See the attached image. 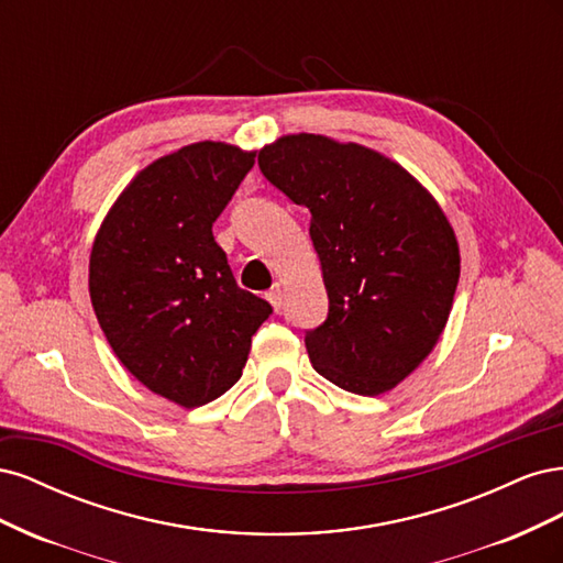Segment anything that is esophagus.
<instances>
[{"label":"esophagus","instance_id":"34e87169","mask_svg":"<svg viewBox=\"0 0 563 563\" xmlns=\"http://www.w3.org/2000/svg\"><path fill=\"white\" fill-rule=\"evenodd\" d=\"M265 298L269 300V305H272V308H275V310L279 312V310H282V302H284V291H282V284L277 282L275 286H272V288H269V291L265 294Z\"/></svg>","mask_w":563,"mask_h":563}]
</instances>
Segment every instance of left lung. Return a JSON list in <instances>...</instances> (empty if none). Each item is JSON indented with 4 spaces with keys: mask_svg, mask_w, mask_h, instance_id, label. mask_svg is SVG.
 Instances as JSON below:
<instances>
[{
    "mask_svg": "<svg viewBox=\"0 0 563 563\" xmlns=\"http://www.w3.org/2000/svg\"><path fill=\"white\" fill-rule=\"evenodd\" d=\"M263 176L312 213L329 319L305 333L319 376L378 397L428 360L460 279L455 232L401 164L360 143L288 133L261 150Z\"/></svg>",
    "mask_w": 563,
    "mask_h": 563,
    "instance_id": "1",
    "label": "left lung"
}]
</instances>
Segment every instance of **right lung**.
<instances>
[{"mask_svg":"<svg viewBox=\"0 0 563 563\" xmlns=\"http://www.w3.org/2000/svg\"><path fill=\"white\" fill-rule=\"evenodd\" d=\"M255 152L220 141L185 145L133 176L100 223L89 296L117 360L183 408L242 378L251 335L272 308L236 286L213 223Z\"/></svg>","mask_w":563,"mask_h":563,"instance_id":"obj_1","label":"right lung"}]
</instances>
